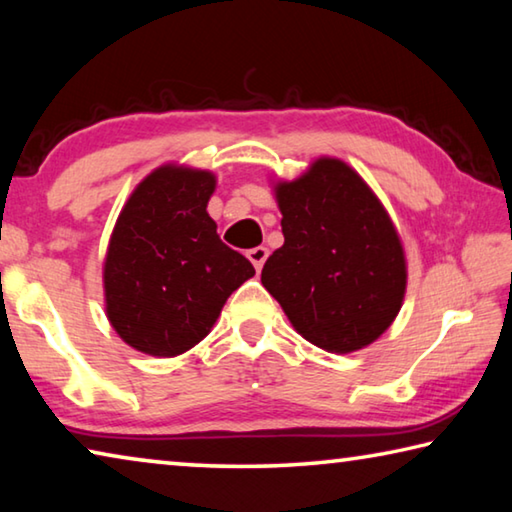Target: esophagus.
<instances>
[{"instance_id":"esophagus-1","label":"esophagus","mask_w":512,"mask_h":512,"mask_svg":"<svg viewBox=\"0 0 512 512\" xmlns=\"http://www.w3.org/2000/svg\"><path fill=\"white\" fill-rule=\"evenodd\" d=\"M266 257H268V250L264 246H257L253 250H248V259H250V262H253V266L257 268V271H262Z\"/></svg>"}]
</instances>
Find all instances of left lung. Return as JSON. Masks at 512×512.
<instances>
[{
	"instance_id": "1",
	"label": "left lung",
	"mask_w": 512,
	"mask_h": 512,
	"mask_svg": "<svg viewBox=\"0 0 512 512\" xmlns=\"http://www.w3.org/2000/svg\"><path fill=\"white\" fill-rule=\"evenodd\" d=\"M277 203L284 244L266 259L262 284L309 343L361 350L393 323L406 289L402 244L386 210L332 158L277 185Z\"/></svg>"
}]
</instances>
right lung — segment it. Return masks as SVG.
Masks as SVG:
<instances>
[{
  "instance_id": "add662e5",
  "label": "right lung",
  "mask_w": 512,
  "mask_h": 512,
  "mask_svg": "<svg viewBox=\"0 0 512 512\" xmlns=\"http://www.w3.org/2000/svg\"><path fill=\"white\" fill-rule=\"evenodd\" d=\"M207 171L162 167L140 183L112 232L103 284L112 327L135 350L176 357L210 332L248 277V259L225 246L207 214Z\"/></svg>"
}]
</instances>
